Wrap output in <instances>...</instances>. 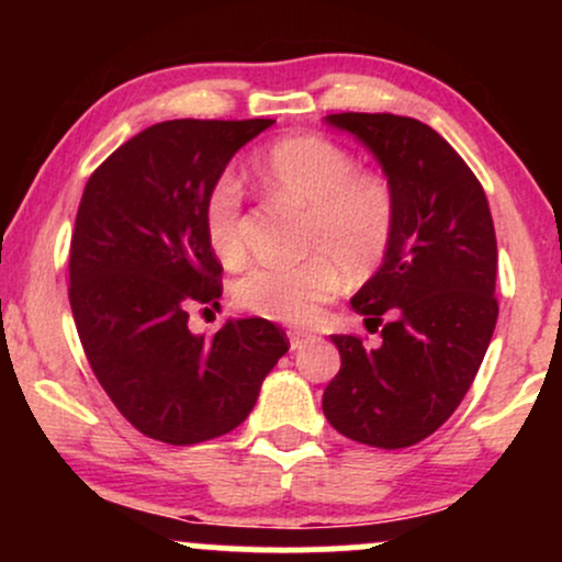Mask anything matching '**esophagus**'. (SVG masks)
<instances>
[{
  "mask_svg": "<svg viewBox=\"0 0 562 562\" xmlns=\"http://www.w3.org/2000/svg\"><path fill=\"white\" fill-rule=\"evenodd\" d=\"M314 340V335H308V333H290V348H293V351H299V348H303L306 344H312Z\"/></svg>",
  "mask_w": 562,
  "mask_h": 562,
  "instance_id": "obj_1",
  "label": "esophagus"
}]
</instances>
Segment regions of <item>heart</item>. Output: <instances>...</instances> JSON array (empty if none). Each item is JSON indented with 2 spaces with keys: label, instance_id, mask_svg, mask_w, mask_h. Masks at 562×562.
I'll use <instances>...</instances> for the list:
<instances>
[{
  "label": "heart",
  "instance_id": "b5f03b06",
  "mask_svg": "<svg viewBox=\"0 0 562 562\" xmlns=\"http://www.w3.org/2000/svg\"><path fill=\"white\" fill-rule=\"evenodd\" d=\"M259 182L274 198L306 209L303 254L293 267L250 269L237 282L235 301L256 317L282 325H308L346 280L364 282L383 267L396 237L398 203L383 173L359 169L351 150L322 134L277 139L254 164ZM243 187L232 173L209 184L200 205L203 235L227 267L245 259L240 235Z\"/></svg>",
  "mask_w": 562,
  "mask_h": 562
}]
</instances>
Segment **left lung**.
<instances>
[{"label":"left lung","mask_w":562,"mask_h":562,"mask_svg":"<svg viewBox=\"0 0 562 562\" xmlns=\"http://www.w3.org/2000/svg\"><path fill=\"white\" fill-rule=\"evenodd\" d=\"M370 147L398 203L396 237L351 299L380 344L333 335L340 370L322 396L338 434L378 449L428 438L460 406L496 327V235L486 192L441 134L393 113H333Z\"/></svg>","instance_id":"8db88e82"}]
</instances>
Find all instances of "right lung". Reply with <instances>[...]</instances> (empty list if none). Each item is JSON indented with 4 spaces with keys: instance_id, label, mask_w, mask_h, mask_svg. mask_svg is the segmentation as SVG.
<instances>
[{
    "instance_id": "obj_1",
    "label": "right lung",
    "mask_w": 562,
    "mask_h": 562,
    "mask_svg": "<svg viewBox=\"0 0 562 562\" xmlns=\"http://www.w3.org/2000/svg\"><path fill=\"white\" fill-rule=\"evenodd\" d=\"M164 121L89 177L70 237V312L94 378L139 434L190 447L235 430L288 351L269 319L190 333L192 306H218L222 263L200 205L237 150L272 126Z\"/></svg>"
}]
</instances>
